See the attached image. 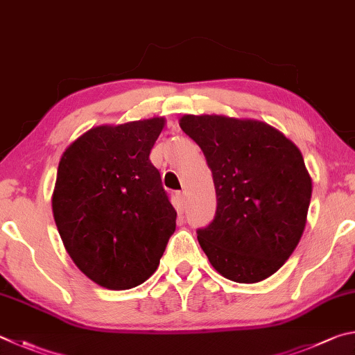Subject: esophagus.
I'll return each instance as SVG.
<instances>
[{
  "instance_id": "1",
  "label": "esophagus",
  "mask_w": 355,
  "mask_h": 355,
  "mask_svg": "<svg viewBox=\"0 0 355 355\" xmlns=\"http://www.w3.org/2000/svg\"><path fill=\"white\" fill-rule=\"evenodd\" d=\"M174 198H176L178 210H182L185 207V202H187V198H185V191H178V193L174 195Z\"/></svg>"
}]
</instances>
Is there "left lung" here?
<instances>
[{
    "mask_svg": "<svg viewBox=\"0 0 355 355\" xmlns=\"http://www.w3.org/2000/svg\"><path fill=\"white\" fill-rule=\"evenodd\" d=\"M179 126L200 145L214 176L215 220L198 231L209 262L239 284L275 275L307 223L312 178L300 148L251 118L184 115Z\"/></svg>",
    "mask_w": 355,
    "mask_h": 355,
    "instance_id": "left-lung-1",
    "label": "left lung"
}]
</instances>
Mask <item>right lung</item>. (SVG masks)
I'll use <instances>...</instances> for the list:
<instances>
[{
  "label": "right lung",
  "mask_w": 355,
  "mask_h": 355,
  "mask_svg": "<svg viewBox=\"0 0 355 355\" xmlns=\"http://www.w3.org/2000/svg\"><path fill=\"white\" fill-rule=\"evenodd\" d=\"M164 116L101 124L68 145L59 162L53 215L64 246L84 275L129 290L157 270L176 210L149 153Z\"/></svg>",
  "instance_id": "1"
}]
</instances>
